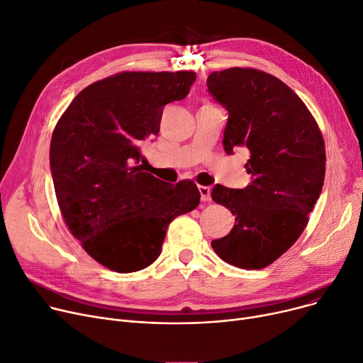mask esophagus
I'll use <instances>...</instances> for the list:
<instances>
[{
	"mask_svg": "<svg viewBox=\"0 0 363 363\" xmlns=\"http://www.w3.org/2000/svg\"><path fill=\"white\" fill-rule=\"evenodd\" d=\"M199 194H201V199L203 202H208L211 199V189L208 186H199Z\"/></svg>",
	"mask_w": 363,
	"mask_h": 363,
	"instance_id": "obj_1",
	"label": "esophagus"
}]
</instances>
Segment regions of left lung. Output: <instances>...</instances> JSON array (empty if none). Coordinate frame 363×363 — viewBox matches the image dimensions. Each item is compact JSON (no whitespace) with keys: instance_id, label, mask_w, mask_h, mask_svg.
Listing matches in <instances>:
<instances>
[{"instance_id":"8db88e82","label":"left lung","mask_w":363,"mask_h":363,"mask_svg":"<svg viewBox=\"0 0 363 363\" xmlns=\"http://www.w3.org/2000/svg\"><path fill=\"white\" fill-rule=\"evenodd\" d=\"M206 84L228 111L224 151L245 146L250 155L245 189H212V201L230 209L236 224L211 246L230 265L261 269L308 225L325 177L324 138L305 102L269 73L231 67L211 73Z\"/></svg>"}]
</instances>
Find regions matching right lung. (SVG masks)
<instances>
[{"label":"right lung","instance_id":"add662e5","mask_svg":"<svg viewBox=\"0 0 363 363\" xmlns=\"http://www.w3.org/2000/svg\"><path fill=\"white\" fill-rule=\"evenodd\" d=\"M195 80V72H121L79 92L55 124L50 162L62 220L111 271L157 261L169 223L201 202L191 180L168 184L139 164L164 106L186 98Z\"/></svg>","mask_w":363,"mask_h":363}]
</instances>
